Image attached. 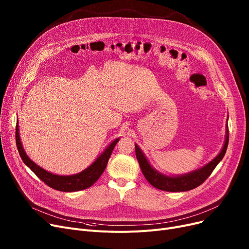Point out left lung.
<instances>
[{"label": "left lung", "mask_w": 249, "mask_h": 249, "mask_svg": "<svg viewBox=\"0 0 249 249\" xmlns=\"http://www.w3.org/2000/svg\"><path fill=\"white\" fill-rule=\"evenodd\" d=\"M226 137L225 142L222 150L220 153L216 156V158L206 164L205 166L194 171L192 173L181 175V176H176V177H169L160 174V172L154 169L150 163L148 162L147 159L145 158L144 153L141 151L139 146L135 144V152H136V159L139 162L140 168L142 171V174L144 175L145 178L148 180L149 184H151L154 188L166 191V192H185L190 191L195 188L199 187L203 182L210 177L214 168L217 166V164L224 158V155L227 150L228 141H229V131H228V125L226 126Z\"/></svg>", "instance_id": "1"}]
</instances>
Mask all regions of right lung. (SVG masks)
<instances>
[{
  "mask_svg": "<svg viewBox=\"0 0 249 249\" xmlns=\"http://www.w3.org/2000/svg\"><path fill=\"white\" fill-rule=\"evenodd\" d=\"M118 141H119V138L115 139L111 144L104 150V152L101 153L99 158L89 167H87L85 171L72 176H58L45 171V169L37 165L28 158V155L26 154L20 140L18 122L16 125V145L23 162L27 165L39 178L43 182H45L48 187L61 192L82 191L89 188L91 185H94L98 180V178L101 177V175L104 173L105 168H106L112 151Z\"/></svg>",
  "mask_w": 249,
  "mask_h": 249,
  "instance_id": "obj_1",
  "label": "right lung"
}]
</instances>
